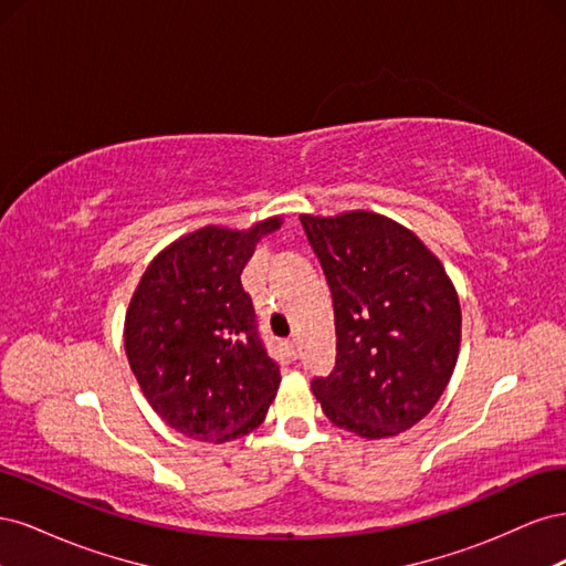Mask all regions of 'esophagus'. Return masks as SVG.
Here are the masks:
<instances>
[{
	"instance_id": "esophagus-1",
	"label": "esophagus",
	"mask_w": 566,
	"mask_h": 566,
	"mask_svg": "<svg viewBox=\"0 0 566 566\" xmlns=\"http://www.w3.org/2000/svg\"><path fill=\"white\" fill-rule=\"evenodd\" d=\"M283 345H285V349H287V354H290V356H293V358L297 356V337H290V339H285Z\"/></svg>"
}]
</instances>
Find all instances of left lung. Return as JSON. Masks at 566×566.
<instances>
[{"label": "left lung", "mask_w": 566, "mask_h": 566, "mask_svg": "<svg viewBox=\"0 0 566 566\" xmlns=\"http://www.w3.org/2000/svg\"><path fill=\"white\" fill-rule=\"evenodd\" d=\"M300 221L335 310V368L312 380L323 413L366 439L399 434L430 413L453 375L455 287L420 238L382 214Z\"/></svg>", "instance_id": "obj_1"}]
</instances>
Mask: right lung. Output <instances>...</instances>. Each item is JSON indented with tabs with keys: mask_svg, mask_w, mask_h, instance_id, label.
<instances>
[{
	"mask_svg": "<svg viewBox=\"0 0 566 566\" xmlns=\"http://www.w3.org/2000/svg\"><path fill=\"white\" fill-rule=\"evenodd\" d=\"M279 217L250 231L205 227L150 262L129 302L125 352L153 410L198 441H233L266 418L281 382L243 266Z\"/></svg>",
	"mask_w": 566,
	"mask_h": 566,
	"instance_id": "1",
	"label": "right lung"
}]
</instances>
